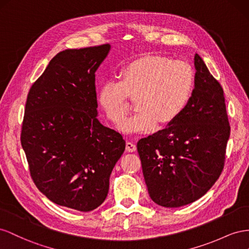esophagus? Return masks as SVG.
<instances>
[{"label": "esophagus", "instance_id": "1", "mask_svg": "<svg viewBox=\"0 0 249 249\" xmlns=\"http://www.w3.org/2000/svg\"><path fill=\"white\" fill-rule=\"evenodd\" d=\"M126 150L128 152H134L137 150V146L134 145L132 142H127V143H126Z\"/></svg>", "mask_w": 249, "mask_h": 249}]
</instances>
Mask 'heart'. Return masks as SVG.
<instances>
[{"label": "heart", "instance_id": "b5f03b06", "mask_svg": "<svg viewBox=\"0 0 249 249\" xmlns=\"http://www.w3.org/2000/svg\"><path fill=\"white\" fill-rule=\"evenodd\" d=\"M195 85L194 69L188 61L145 55L124 67L119 81L108 80L98 90V103L111 122L126 112L127 95L134 97L137 109L119 125L124 132H142L159 122L167 125L188 106Z\"/></svg>", "mask_w": 249, "mask_h": 249}]
</instances>
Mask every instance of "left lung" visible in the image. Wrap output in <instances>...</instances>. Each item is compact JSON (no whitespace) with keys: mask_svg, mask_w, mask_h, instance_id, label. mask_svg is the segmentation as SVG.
<instances>
[{"mask_svg":"<svg viewBox=\"0 0 249 249\" xmlns=\"http://www.w3.org/2000/svg\"><path fill=\"white\" fill-rule=\"evenodd\" d=\"M195 85L181 115L138 142L149 196L160 207L199 199L221 174L231 127L223 89L195 54Z\"/></svg>","mask_w":249,"mask_h":249,"instance_id":"8db88e82","label":"left lung"}]
</instances>
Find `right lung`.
<instances>
[{
  "mask_svg": "<svg viewBox=\"0 0 249 249\" xmlns=\"http://www.w3.org/2000/svg\"><path fill=\"white\" fill-rule=\"evenodd\" d=\"M110 45L59 52L27 97L20 142L35 186L52 202L89 212L101 205L125 150L98 120L95 73Z\"/></svg>",
  "mask_w": 249,
  "mask_h": 249,
  "instance_id": "right-lung-1",
  "label": "right lung"
}]
</instances>
